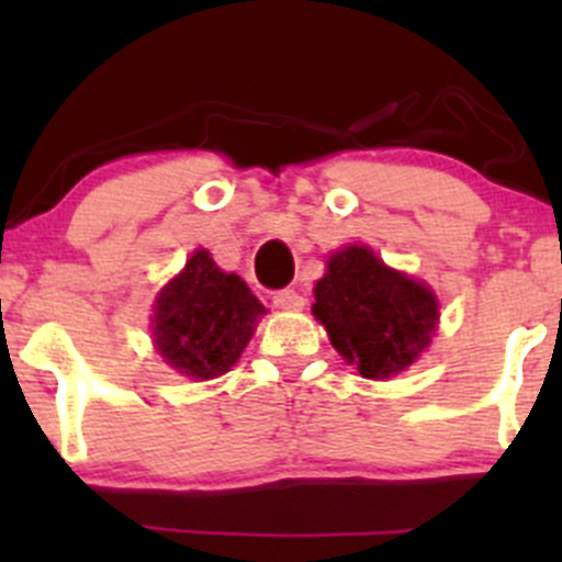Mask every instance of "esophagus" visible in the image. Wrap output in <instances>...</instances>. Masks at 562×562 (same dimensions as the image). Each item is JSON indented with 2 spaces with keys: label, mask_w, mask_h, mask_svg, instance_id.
Returning a JSON list of instances; mask_svg holds the SVG:
<instances>
[{
  "label": "esophagus",
  "mask_w": 562,
  "mask_h": 562,
  "mask_svg": "<svg viewBox=\"0 0 562 562\" xmlns=\"http://www.w3.org/2000/svg\"><path fill=\"white\" fill-rule=\"evenodd\" d=\"M274 304L280 310H302L304 299H302V293H296L293 288H285V291L274 293Z\"/></svg>",
  "instance_id": "1"
}]
</instances>
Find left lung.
Segmentation results:
<instances>
[{
    "label": "left lung",
    "mask_w": 562,
    "mask_h": 562,
    "mask_svg": "<svg viewBox=\"0 0 562 562\" xmlns=\"http://www.w3.org/2000/svg\"><path fill=\"white\" fill-rule=\"evenodd\" d=\"M313 315L339 356L372 381L405 372L438 328L432 291L359 245L331 255L315 285Z\"/></svg>",
    "instance_id": "left-lung-1"
}]
</instances>
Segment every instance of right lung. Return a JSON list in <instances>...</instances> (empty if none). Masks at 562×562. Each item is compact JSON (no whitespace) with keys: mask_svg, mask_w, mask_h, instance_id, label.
<instances>
[{"mask_svg":"<svg viewBox=\"0 0 562 562\" xmlns=\"http://www.w3.org/2000/svg\"><path fill=\"white\" fill-rule=\"evenodd\" d=\"M263 313L239 277L220 271L206 249H195L157 296L151 337L166 364L209 381L236 364Z\"/></svg>","mask_w":562,"mask_h":562,"instance_id":"add662e5","label":"right lung"}]
</instances>
